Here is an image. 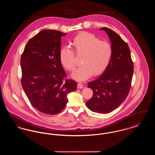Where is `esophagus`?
I'll return each mask as SVG.
<instances>
[{"label": "esophagus", "mask_w": 155, "mask_h": 155, "mask_svg": "<svg viewBox=\"0 0 155 155\" xmlns=\"http://www.w3.org/2000/svg\"><path fill=\"white\" fill-rule=\"evenodd\" d=\"M77 88L78 89H82L84 88V85L80 83V82H79L78 84H77Z\"/></svg>", "instance_id": "esophagus-1"}]
</instances>
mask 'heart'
Segmentation results:
<instances>
[{"label":"heart","instance_id":"obj_1","mask_svg":"<svg viewBox=\"0 0 155 155\" xmlns=\"http://www.w3.org/2000/svg\"><path fill=\"white\" fill-rule=\"evenodd\" d=\"M71 45L77 55L82 56V64L72 74L78 81H84L92 74L99 75L103 73L110 63L113 48L110 44L102 41L95 35L89 32H81L74 37ZM61 64L68 71L75 68L74 52L68 47H63L59 52Z\"/></svg>","mask_w":155,"mask_h":155}]
</instances>
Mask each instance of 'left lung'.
<instances>
[{
	"label": "left lung",
	"mask_w": 155,
	"mask_h": 155,
	"mask_svg": "<svg viewBox=\"0 0 155 155\" xmlns=\"http://www.w3.org/2000/svg\"><path fill=\"white\" fill-rule=\"evenodd\" d=\"M110 41L113 56L107 69L95 80L88 83L93 96L86 105L99 113H109L123 103L128 96L134 73L133 62L127 44L113 30L103 27Z\"/></svg>",
	"instance_id": "1"
}]
</instances>
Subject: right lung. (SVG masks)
I'll list each match as a JSON object with an SVG mask.
<instances>
[{
    "label": "right lung",
    "mask_w": 155,
    "mask_h": 155,
    "mask_svg": "<svg viewBox=\"0 0 155 155\" xmlns=\"http://www.w3.org/2000/svg\"><path fill=\"white\" fill-rule=\"evenodd\" d=\"M66 35L42 30L28 41L21 57L22 88L32 106L46 114L62 111L68 94L77 88L75 81L64 80L66 74L59 59L61 38Z\"/></svg>",
    "instance_id": "1"
}]
</instances>
